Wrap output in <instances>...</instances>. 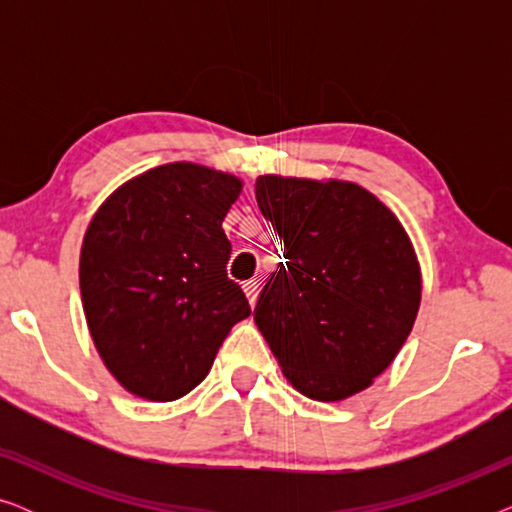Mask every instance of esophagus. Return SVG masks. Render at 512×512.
I'll return each instance as SVG.
<instances>
[{
  "label": "esophagus",
  "mask_w": 512,
  "mask_h": 512,
  "mask_svg": "<svg viewBox=\"0 0 512 512\" xmlns=\"http://www.w3.org/2000/svg\"><path fill=\"white\" fill-rule=\"evenodd\" d=\"M244 296H247L249 305H256V298H258V282L256 279H249V282H244Z\"/></svg>",
  "instance_id": "34e87169"
}]
</instances>
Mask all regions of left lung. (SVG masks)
Here are the masks:
<instances>
[{"label":"left lung","mask_w":512,"mask_h":512,"mask_svg":"<svg viewBox=\"0 0 512 512\" xmlns=\"http://www.w3.org/2000/svg\"><path fill=\"white\" fill-rule=\"evenodd\" d=\"M256 202L284 242L254 321L286 380L312 401L368 389L401 352L422 270L398 216L354 181L263 174Z\"/></svg>","instance_id":"1"}]
</instances>
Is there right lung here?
Returning a JSON list of instances; mask_svg holds the SVG:
<instances>
[{"instance_id":"add662e5","label":"right lung","mask_w":512,"mask_h":512,"mask_svg":"<svg viewBox=\"0 0 512 512\" xmlns=\"http://www.w3.org/2000/svg\"><path fill=\"white\" fill-rule=\"evenodd\" d=\"M242 186L235 174L179 160L128 179L90 219L83 314L102 363L132 396H186L251 314L228 279L233 249L221 228Z\"/></svg>"}]
</instances>
